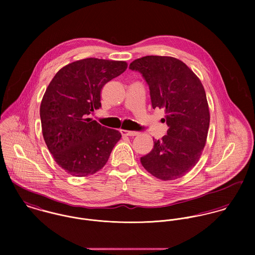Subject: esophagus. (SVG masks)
I'll list each match as a JSON object with an SVG mask.
<instances>
[{
  "mask_svg": "<svg viewBox=\"0 0 255 255\" xmlns=\"http://www.w3.org/2000/svg\"><path fill=\"white\" fill-rule=\"evenodd\" d=\"M122 134L123 135H126V136H135V135H138V131H134V130H121Z\"/></svg>",
  "mask_w": 255,
  "mask_h": 255,
  "instance_id": "34e87169",
  "label": "esophagus"
}]
</instances>
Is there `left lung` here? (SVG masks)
Segmentation results:
<instances>
[{
  "label": "left lung",
  "instance_id": "left-lung-1",
  "mask_svg": "<svg viewBox=\"0 0 255 255\" xmlns=\"http://www.w3.org/2000/svg\"><path fill=\"white\" fill-rule=\"evenodd\" d=\"M129 69L141 73L153 109H165L163 121L169 127L140 162L160 180L179 179L196 165L206 143L210 115L204 87L184 63L173 57L146 56L134 60Z\"/></svg>",
  "mask_w": 255,
  "mask_h": 255
}]
</instances>
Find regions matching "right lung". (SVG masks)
Masks as SVG:
<instances>
[{
    "mask_svg": "<svg viewBox=\"0 0 255 255\" xmlns=\"http://www.w3.org/2000/svg\"><path fill=\"white\" fill-rule=\"evenodd\" d=\"M127 68L123 61L83 59L61 69L48 85L40 106L43 137L67 173L75 177L95 174L121 139L120 131L89 117L101 108L103 86Z\"/></svg>",
    "mask_w": 255,
    "mask_h": 255,
    "instance_id": "add662e5",
    "label": "right lung"
}]
</instances>
